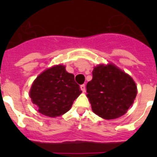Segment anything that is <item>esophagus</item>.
I'll use <instances>...</instances> for the list:
<instances>
[{"label": "esophagus", "instance_id": "34e87169", "mask_svg": "<svg viewBox=\"0 0 157 157\" xmlns=\"http://www.w3.org/2000/svg\"><path fill=\"white\" fill-rule=\"evenodd\" d=\"M80 89H81L82 92H85V90H86V86L84 85V84H82V85L80 86Z\"/></svg>", "mask_w": 157, "mask_h": 157}]
</instances>
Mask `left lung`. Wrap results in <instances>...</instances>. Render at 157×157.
<instances>
[{
	"label": "left lung",
	"mask_w": 157,
	"mask_h": 157,
	"mask_svg": "<svg viewBox=\"0 0 157 157\" xmlns=\"http://www.w3.org/2000/svg\"><path fill=\"white\" fill-rule=\"evenodd\" d=\"M86 92L93 112L113 120L125 114L134 103L137 86L132 78L115 65L101 64L94 68Z\"/></svg>",
	"instance_id": "obj_1"
}]
</instances>
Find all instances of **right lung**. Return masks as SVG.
Here are the masks:
<instances>
[{"label":"right lung","instance_id":"add662e5","mask_svg":"<svg viewBox=\"0 0 157 157\" xmlns=\"http://www.w3.org/2000/svg\"><path fill=\"white\" fill-rule=\"evenodd\" d=\"M81 93L74 75L67 73L63 65H57L37 76L32 84L30 97L40 113L56 117L70 110Z\"/></svg>","mask_w":157,"mask_h":157}]
</instances>
